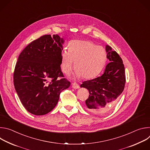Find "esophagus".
<instances>
[{
	"label": "esophagus",
	"instance_id": "34e87169",
	"mask_svg": "<svg viewBox=\"0 0 150 150\" xmlns=\"http://www.w3.org/2000/svg\"><path fill=\"white\" fill-rule=\"evenodd\" d=\"M72 86L75 89H78L79 88V85L78 83H77L76 82H73L72 84Z\"/></svg>",
	"mask_w": 150,
	"mask_h": 150
}]
</instances>
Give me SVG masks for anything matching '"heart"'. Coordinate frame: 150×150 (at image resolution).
Segmentation results:
<instances>
[{"instance_id":"heart-1","label":"heart","mask_w":150,"mask_h":150,"mask_svg":"<svg viewBox=\"0 0 150 150\" xmlns=\"http://www.w3.org/2000/svg\"><path fill=\"white\" fill-rule=\"evenodd\" d=\"M74 69L78 77L91 79L98 75L107 62V52L90 41L77 40L71 42L68 50H64L60 56L62 72L69 75Z\"/></svg>"}]
</instances>
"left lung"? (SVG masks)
Segmentation results:
<instances>
[{
  "label": "left lung",
  "instance_id": "left-lung-1",
  "mask_svg": "<svg viewBox=\"0 0 150 150\" xmlns=\"http://www.w3.org/2000/svg\"><path fill=\"white\" fill-rule=\"evenodd\" d=\"M107 57L110 60L104 74L96 78L85 81L81 87L89 91L85 104L88 109L96 113L108 112L115 105L123 92L126 82L125 67L122 58L116 51L106 46Z\"/></svg>",
  "mask_w": 150,
  "mask_h": 150
}]
</instances>
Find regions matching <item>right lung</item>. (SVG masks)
<instances>
[{
  "mask_svg": "<svg viewBox=\"0 0 150 150\" xmlns=\"http://www.w3.org/2000/svg\"><path fill=\"white\" fill-rule=\"evenodd\" d=\"M63 40L58 35H44L20 53L13 72V84L21 103L30 113L41 116L52 111L60 93L71 82L60 68Z\"/></svg>",
  "mask_w": 150,
  "mask_h": 150,
  "instance_id": "obj_1",
  "label": "right lung"
}]
</instances>
